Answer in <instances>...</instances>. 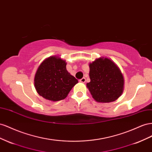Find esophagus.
<instances>
[{"label": "esophagus", "mask_w": 152, "mask_h": 152, "mask_svg": "<svg viewBox=\"0 0 152 152\" xmlns=\"http://www.w3.org/2000/svg\"><path fill=\"white\" fill-rule=\"evenodd\" d=\"M80 82H81V83H85V81H86L85 77H83V78L80 79Z\"/></svg>", "instance_id": "1"}]
</instances>
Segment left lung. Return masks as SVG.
Wrapping results in <instances>:
<instances>
[{
  "instance_id": "1",
  "label": "left lung",
  "mask_w": 152,
  "mask_h": 152,
  "mask_svg": "<svg viewBox=\"0 0 152 152\" xmlns=\"http://www.w3.org/2000/svg\"><path fill=\"white\" fill-rule=\"evenodd\" d=\"M90 81L86 84L93 98L99 102H111L123 92L124 77L116 65L107 58L90 64Z\"/></svg>"
}]
</instances>
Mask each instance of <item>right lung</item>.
Instances as JSON below:
<instances>
[{
  "label": "right lung",
  "mask_w": 152,
  "mask_h": 152,
  "mask_svg": "<svg viewBox=\"0 0 152 152\" xmlns=\"http://www.w3.org/2000/svg\"><path fill=\"white\" fill-rule=\"evenodd\" d=\"M77 82L67 71L66 61L56 57L44 60L38 67L34 78L37 93L52 101L64 99Z\"/></svg>",
  "instance_id": "1"
}]
</instances>
